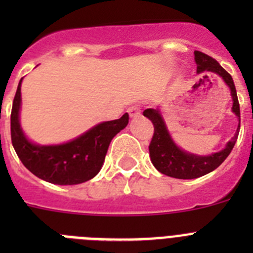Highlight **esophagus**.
<instances>
[{"label":"esophagus","instance_id":"esophagus-1","mask_svg":"<svg viewBox=\"0 0 253 253\" xmlns=\"http://www.w3.org/2000/svg\"><path fill=\"white\" fill-rule=\"evenodd\" d=\"M128 114L130 118H137L138 115H140V106L139 105H134L128 109Z\"/></svg>","mask_w":253,"mask_h":253}]
</instances>
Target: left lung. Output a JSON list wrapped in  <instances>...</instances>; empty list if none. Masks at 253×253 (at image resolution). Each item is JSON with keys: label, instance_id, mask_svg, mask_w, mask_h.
Masks as SVG:
<instances>
[{"label": "left lung", "instance_id": "8db88e82", "mask_svg": "<svg viewBox=\"0 0 253 253\" xmlns=\"http://www.w3.org/2000/svg\"><path fill=\"white\" fill-rule=\"evenodd\" d=\"M194 55H195L196 64H198L196 72L214 73V75L222 77L224 84L229 87L232 101H233L232 111L238 118V122H241L240 104H238L236 86H234L232 76L215 59L204 54L202 51L195 50ZM143 115L148 118L153 123L154 126L153 138L149 144V157H151L153 166L163 175L181 178V180L202 177V176L218 169L232 152L237 142V138H238V133H240V123H238V128H237L234 137L225 144L222 151L208 154V156H199V154L184 151L173 142L171 134L167 129L166 122L161 114L160 107L147 109L143 111Z\"/></svg>", "mask_w": 253, "mask_h": 253}]
</instances>
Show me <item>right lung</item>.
Wrapping results in <instances>:
<instances>
[{"label":"right lung","instance_id":"obj_1","mask_svg":"<svg viewBox=\"0 0 253 253\" xmlns=\"http://www.w3.org/2000/svg\"><path fill=\"white\" fill-rule=\"evenodd\" d=\"M21 82L22 78L11 111V140L22 165L37 177L54 185H77L95 177L111 139L128 125V113L120 119L100 123L69 142L42 146L31 142L20 124Z\"/></svg>","mask_w":253,"mask_h":253}]
</instances>
